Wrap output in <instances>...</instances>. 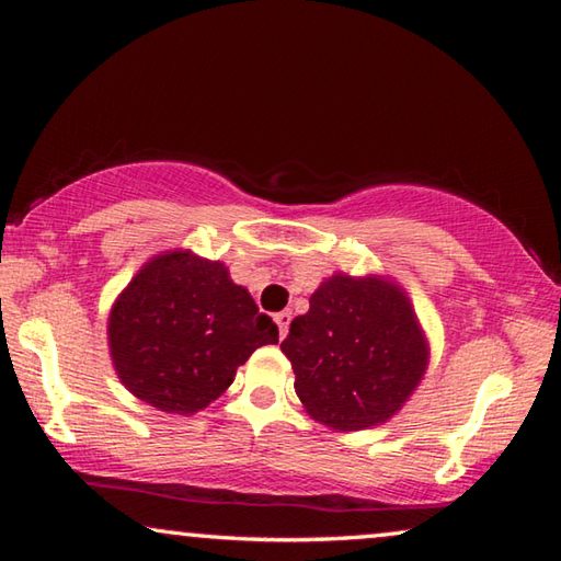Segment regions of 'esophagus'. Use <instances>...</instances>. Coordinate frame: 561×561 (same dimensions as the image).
Wrapping results in <instances>:
<instances>
[{"mask_svg": "<svg viewBox=\"0 0 561 561\" xmlns=\"http://www.w3.org/2000/svg\"><path fill=\"white\" fill-rule=\"evenodd\" d=\"M274 321H277V327H279V336L284 339L289 334V321H291V314L289 311H279V314H274Z\"/></svg>", "mask_w": 561, "mask_h": 561, "instance_id": "esophagus-1", "label": "esophagus"}]
</instances>
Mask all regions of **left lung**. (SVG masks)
Listing matches in <instances>:
<instances>
[{
  "mask_svg": "<svg viewBox=\"0 0 561 561\" xmlns=\"http://www.w3.org/2000/svg\"><path fill=\"white\" fill-rule=\"evenodd\" d=\"M297 396L334 431L371 428L391 417L428 364L411 301L391 282L334 274L311 294L282 341Z\"/></svg>",
  "mask_w": 561,
  "mask_h": 561,
  "instance_id": "obj_1",
  "label": "left lung"
}]
</instances>
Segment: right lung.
<instances>
[{"instance_id":"1","label":"right lung","mask_w":561,"mask_h":561,"mask_svg":"<svg viewBox=\"0 0 561 561\" xmlns=\"http://www.w3.org/2000/svg\"><path fill=\"white\" fill-rule=\"evenodd\" d=\"M277 341V324L260 314L222 262L183 250L150 260L108 317L111 358L123 386L158 411L180 415L220 398L237 366Z\"/></svg>"}]
</instances>
